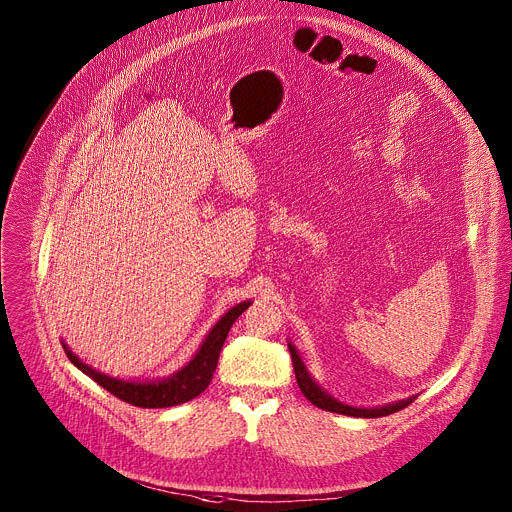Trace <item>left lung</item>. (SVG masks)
I'll list each match as a JSON object with an SVG mask.
<instances>
[{"label":"left lung","instance_id":"left-lung-1","mask_svg":"<svg viewBox=\"0 0 512 512\" xmlns=\"http://www.w3.org/2000/svg\"><path fill=\"white\" fill-rule=\"evenodd\" d=\"M287 348L291 352V362H294L296 381L300 385V391L306 395V399L310 403H314L316 407H320L324 411H332V413H340V415H350V417H383V415H391L395 411H401L403 407H407L417 397V395H413V397H407V399H401V401H395V403H387V405H379V407H352V405H346V403L334 399L328 391H324L316 383V379L308 373L306 364H304V360L298 354L294 344L287 342Z\"/></svg>","mask_w":512,"mask_h":512}]
</instances>
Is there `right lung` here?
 <instances>
[{"label":"right lung","instance_id":"obj_1","mask_svg":"<svg viewBox=\"0 0 512 512\" xmlns=\"http://www.w3.org/2000/svg\"><path fill=\"white\" fill-rule=\"evenodd\" d=\"M251 306V300L241 302L233 306L221 320H218L210 332L204 336L202 344L198 346L196 354L184 364L182 369H178L174 375L164 377V379H152V381H127V379H117L111 375H105L93 367H89L87 362H83L75 352L68 348L64 340L62 348L68 356V360L75 364L79 371H83L87 377H91L95 383H99L103 389H107L111 395L117 399L131 403L135 407L143 409H160V407H174L180 403H186L194 397H198L212 381L218 354H221V348L227 340V334L235 320Z\"/></svg>","mask_w":512,"mask_h":512}]
</instances>
